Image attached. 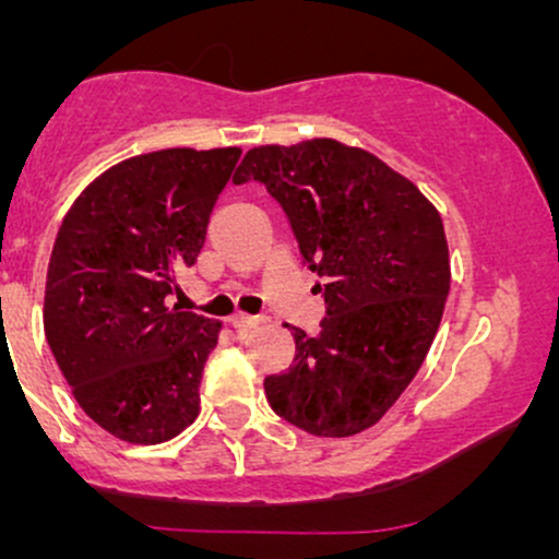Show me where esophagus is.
Instances as JSON below:
<instances>
[{
    "label": "esophagus",
    "instance_id": "1",
    "mask_svg": "<svg viewBox=\"0 0 559 559\" xmlns=\"http://www.w3.org/2000/svg\"><path fill=\"white\" fill-rule=\"evenodd\" d=\"M230 325H234L236 331H249V329H258L262 323L260 316H243V312H236V316H230L228 320Z\"/></svg>",
    "mask_w": 559,
    "mask_h": 559
}]
</instances>
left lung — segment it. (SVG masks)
Returning a JSON list of instances; mask_svg holds the SVG:
<instances>
[{"label":"left lung","mask_w":559,"mask_h":559,"mask_svg":"<svg viewBox=\"0 0 559 559\" xmlns=\"http://www.w3.org/2000/svg\"><path fill=\"white\" fill-rule=\"evenodd\" d=\"M258 181L284 210L301 262L323 278L316 336L288 325L297 355L265 378L275 415L312 436L376 426L431 349L449 297L436 207L386 163L333 139L254 146L234 183Z\"/></svg>","instance_id":"left-lung-1"}]
</instances>
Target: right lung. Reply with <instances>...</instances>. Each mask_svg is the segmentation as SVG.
<instances>
[{"label": "right lung", "mask_w": 559, "mask_h": 559, "mask_svg": "<svg viewBox=\"0 0 559 559\" xmlns=\"http://www.w3.org/2000/svg\"><path fill=\"white\" fill-rule=\"evenodd\" d=\"M241 150H159L102 173L57 230L44 333L75 402L131 444H159L199 415L221 323L170 305L204 247Z\"/></svg>", "instance_id": "obj_1"}]
</instances>
